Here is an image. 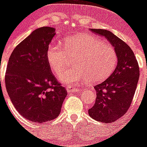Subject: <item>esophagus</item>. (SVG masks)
Listing matches in <instances>:
<instances>
[{"instance_id":"1","label":"esophagus","mask_w":147,"mask_h":147,"mask_svg":"<svg viewBox=\"0 0 147 147\" xmlns=\"http://www.w3.org/2000/svg\"><path fill=\"white\" fill-rule=\"evenodd\" d=\"M66 90L68 93H74V92H79L82 91V89L81 88H72V87H67Z\"/></svg>"}]
</instances>
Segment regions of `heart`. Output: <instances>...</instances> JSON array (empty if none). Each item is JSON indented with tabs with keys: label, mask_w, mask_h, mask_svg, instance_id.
Returning <instances> with one entry per match:
<instances>
[{
	"label": "heart",
	"mask_w": 147,
	"mask_h": 147,
	"mask_svg": "<svg viewBox=\"0 0 147 147\" xmlns=\"http://www.w3.org/2000/svg\"><path fill=\"white\" fill-rule=\"evenodd\" d=\"M74 57V67L59 75V81L69 86L88 80L91 82L103 80L117 63V54L112 45L92 35L67 37L62 46L51 43L46 51L48 63L57 74L67 67L69 58Z\"/></svg>",
	"instance_id": "heart-1"
}]
</instances>
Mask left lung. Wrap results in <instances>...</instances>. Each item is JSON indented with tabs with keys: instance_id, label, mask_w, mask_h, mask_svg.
Here are the masks:
<instances>
[{
	"instance_id": "left-lung-1",
	"label": "left lung",
	"mask_w": 147,
	"mask_h": 147,
	"mask_svg": "<svg viewBox=\"0 0 147 147\" xmlns=\"http://www.w3.org/2000/svg\"><path fill=\"white\" fill-rule=\"evenodd\" d=\"M90 31L107 39L117 54V66L113 72L94 86L96 99L88 110L95 120L111 123L123 116L130 107L139 78V66L130 47L113 33L105 29Z\"/></svg>"
}]
</instances>
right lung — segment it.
<instances>
[{
	"instance_id": "right-lung-1",
	"label": "right lung",
	"mask_w": 147,
	"mask_h": 147,
	"mask_svg": "<svg viewBox=\"0 0 147 147\" xmlns=\"http://www.w3.org/2000/svg\"><path fill=\"white\" fill-rule=\"evenodd\" d=\"M54 35L55 28L51 27L34 30L15 48L5 74L6 90L13 105L25 119L39 124L58 117L67 96L46 59Z\"/></svg>"
}]
</instances>
